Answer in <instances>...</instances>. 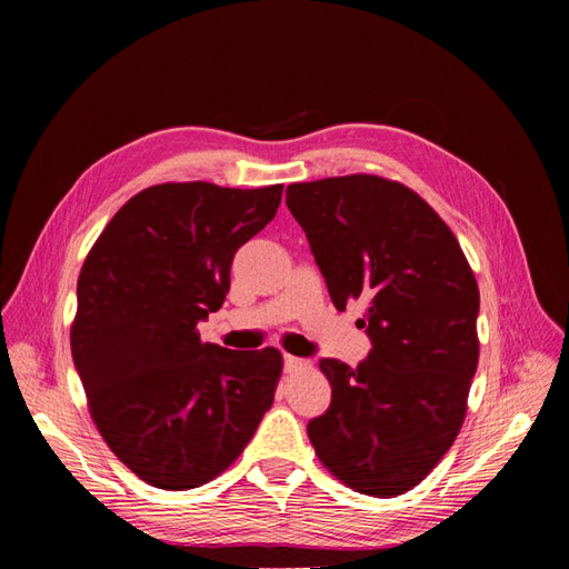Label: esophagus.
Listing matches in <instances>:
<instances>
[{
	"label": "esophagus",
	"mask_w": 569,
	"mask_h": 569,
	"mask_svg": "<svg viewBox=\"0 0 569 569\" xmlns=\"http://www.w3.org/2000/svg\"><path fill=\"white\" fill-rule=\"evenodd\" d=\"M306 368H311V363H308V360H303V358H297V356H284V370L287 372H297V370H306Z\"/></svg>",
	"instance_id": "esophagus-1"
}]
</instances>
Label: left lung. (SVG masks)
Masks as SVG:
<instances>
[{
    "label": "left lung",
    "mask_w": 569,
    "mask_h": 569,
    "mask_svg": "<svg viewBox=\"0 0 569 569\" xmlns=\"http://www.w3.org/2000/svg\"><path fill=\"white\" fill-rule=\"evenodd\" d=\"M337 311L368 299L370 356L322 358L332 406L308 422L318 460L353 491L418 487L451 449L479 360V287L456 234L410 187L341 176L287 187Z\"/></svg>",
    "instance_id": "8db88e82"
}]
</instances>
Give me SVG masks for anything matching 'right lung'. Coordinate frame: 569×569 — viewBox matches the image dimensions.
<instances>
[{
  "label": "right lung",
  "mask_w": 569,
  "mask_h": 569,
  "mask_svg": "<svg viewBox=\"0 0 569 569\" xmlns=\"http://www.w3.org/2000/svg\"><path fill=\"white\" fill-rule=\"evenodd\" d=\"M282 184L163 182L120 206L78 278L71 351L90 416L147 485L197 489L226 472L274 401L282 353L203 343L237 249L278 213Z\"/></svg>",
  "instance_id": "right-lung-1"
}]
</instances>
